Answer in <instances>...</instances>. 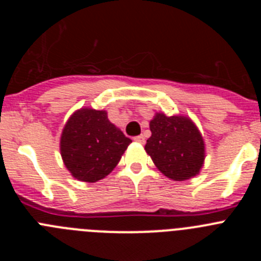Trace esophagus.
I'll list each match as a JSON object with an SVG mask.
<instances>
[{"instance_id":"obj_1","label":"esophagus","mask_w":261,"mask_h":261,"mask_svg":"<svg viewBox=\"0 0 261 261\" xmlns=\"http://www.w3.org/2000/svg\"><path fill=\"white\" fill-rule=\"evenodd\" d=\"M133 140H135L136 142H138V144H141V145H144L145 144V137L144 136H137V137H135L133 138Z\"/></svg>"}]
</instances>
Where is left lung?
Instances as JSON below:
<instances>
[{
	"label": "left lung",
	"mask_w": 261,
	"mask_h": 261,
	"mask_svg": "<svg viewBox=\"0 0 261 261\" xmlns=\"http://www.w3.org/2000/svg\"><path fill=\"white\" fill-rule=\"evenodd\" d=\"M151 136L145 150L165 176L175 181L192 179L201 171L205 142L191 117L156 112L150 120Z\"/></svg>",
	"instance_id": "1"
}]
</instances>
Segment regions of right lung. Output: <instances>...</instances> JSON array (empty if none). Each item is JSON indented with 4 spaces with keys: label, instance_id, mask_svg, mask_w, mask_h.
Returning <instances> with one entry per match:
<instances>
[{
    "label": "right lung",
    "instance_id": "add662e5",
    "mask_svg": "<svg viewBox=\"0 0 261 261\" xmlns=\"http://www.w3.org/2000/svg\"><path fill=\"white\" fill-rule=\"evenodd\" d=\"M132 140L108 120L107 111L82 107L68 119L60 137L62 162L74 179L102 180L112 172Z\"/></svg>",
    "mask_w": 261,
    "mask_h": 261
}]
</instances>
